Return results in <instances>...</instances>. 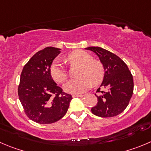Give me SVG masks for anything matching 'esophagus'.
I'll use <instances>...</instances> for the list:
<instances>
[{
	"instance_id": "34e87169",
	"label": "esophagus",
	"mask_w": 151,
	"mask_h": 151,
	"mask_svg": "<svg viewBox=\"0 0 151 151\" xmlns=\"http://www.w3.org/2000/svg\"><path fill=\"white\" fill-rule=\"evenodd\" d=\"M84 95H73L72 97L73 98H76V97H80V98H82V97H83Z\"/></svg>"
}]
</instances>
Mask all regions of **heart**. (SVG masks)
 I'll list each match as a JSON object with an SVG mask.
<instances>
[{
	"mask_svg": "<svg viewBox=\"0 0 151 151\" xmlns=\"http://www.w3.org/2000/svg\"><path fill=\"white\" fill-rule=\"evenodd\" d=\"M69 63L80 65L77 76L78 78L69 80L65 84L64 89L66 92L79 95L83 93L94 85H98L104 78V68L101 63L93 60L92 56L87 52L77 50L69 53L67 56ZM52 78L57 83H62L67 79L68 74L61 62L56 60L52 63L50 68Z\"/></svg>",
	"mask_w": 151,
	"mask_h": 151,
	"instance_id": "1",
	"label": "heart"
}]
</instances>
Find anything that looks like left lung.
<instances>
[{
    "label": "left lung",
    "mask_w": 151,
    "mask_h": 151,
    "mask_svg": "<svg viewBox=\"0 0 151 151\" xmlns=\"http://www.w3.org/2000/svg\"><path fill=\"white\" fill-rule=\"evenodd\" d=\"M99 57L104 68V76L98 103L91 108L94 115L103 118L114 117L127 108L133 93V78L126 63L117 55L100 47H88ZM105 91H101L100 88Z\"/></svg>",
    "instance_id": "8db88e82"
}]
</instances>
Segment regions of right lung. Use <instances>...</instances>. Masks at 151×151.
Returning <instances> with one entry per match:
<instances>
[{
    "label": "right lung",
    "instance_id": "1",
    "mask_svg": "<svg viewBox=\"0 0 151 151\" xmlns=\"http://www.w3.org/2000/svg\"><path fill=\"white\" fill-rule=\"evenodd\" d=\"M60 50L47 47L39 50L24 66L21 74L19 100L28 118L36 123L47 124L61 119L72 99L56 85L50 73Z\"/></svg>",
    "mask_w": 151,
    "mask_h": 151
}]
</instances>
